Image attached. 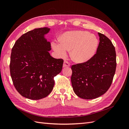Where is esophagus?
Instances as JSON below:
<instances>
[{
    "mask_svg": "<svg viewBox=\"0 0 129 129\" xmlns=\"http://www.w3.org/2000/svg\"><path fill=\"white\" fill-rule=\"evenodd\" d=\"M70 66V63L69 62L67 61H65L63 63V67H69Z\"/></svg>",
    "mask_w": 129,
    "mask_h": 129,
    "instance_id": "obj_1",
    "label": "esophagus"
}]
</instances>
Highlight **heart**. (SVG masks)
<instances>
[{
  "instance_id": "1",
  "label": "heart",
  "mask_w": 129,
  "mask_h": 129,
  "mask_svg": "<svg viewBox=\"0 0 129 129\" xmlns=\"http://www.w3.org/2000/svg\"><path fill=\"white\" fill-rule=\"evenodd\" d=\"M99 41L94 35L81 30L72 31L64 33L61 41L53 42V49L60 57H65L68 50L72 49L73 60L78 63L89 60L94 55Z\"/></svg>"
}]
</instances>
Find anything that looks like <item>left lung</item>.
<instances>
[{
  "mask_svg": "<svg viewBox=\"0 0 129 129\" xmlns=\"http://www.w3.org/2000/svg\"><path fill=\"white\" fill-rule=\"evenodd\" d=\"M98 34L100 42L96 53L87 61L71 67L73 90L77 96L85 100L97 98L106 92L116 72L115 47L108 38Z\"/></svg>",
  "mask_w": 129,
  "mask_h": 129,
  "instance_id": "1",
  "label": "left lung"
}]
</instances>
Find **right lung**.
<instances>
[{
  "instance_id": "right-lung-1",
  "label": "right lung",
  "mask_w": 129,
  "mask_h": 129,
  "mask_svg": "<svg viewBox=\"0 0 129 129\" xmlns=\"http://www.w3.org/2000/svg\"><path fill=\"white\" fill-rule=\"evenodd\" d=\"M47 27L36 28L19 38L12 49L10 74L14 87L23 97L44 99L51 92L54 77L62 68L63 60L50 56V43L44 35Z\"/></svg>"
}]
</instances>
